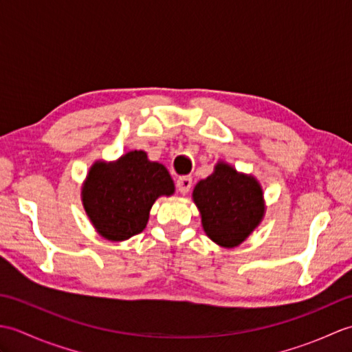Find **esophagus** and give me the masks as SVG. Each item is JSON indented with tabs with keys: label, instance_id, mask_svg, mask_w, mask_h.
<instances>
[{
	"label": "esophagus",
	"instance_id": "esophagus-1",
	"mask_svg": "<svg viewBox=\"0 0 352 352\" xmlns=\"http://www.w3.org/2000/svg\"><path fill=\"white\" fill-rule=\"evenodd\" d=\"M177 190L182 193V195H186L190 189H192V178L190 177H180L175 183Z\"/></svg>",
	"mask_w": 352,
	"mask_h": 352
}]
</instances>
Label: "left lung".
Masks as SVG:
<instances>
[{"label":"left lung","instance_id":"1","mask_svg":"<svg viewBox=\"0 0 352 352\" xmlns=\"http://www.w3.org/2000/svg\"><path fill=\"white\" fill-rule=\"evenodd\" d=\"M193 201L207 236L227 248L242 243L265 212L258 183L223 163L195 186Z\"/></svg>","mask_w":352,"mask_h":352}]
</instances>
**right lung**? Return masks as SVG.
<instances>
[{"instance_id": "add662e5", "label": "right lung", "mask_w": 352, "mask_h": 352, "mask_svg": "<svg viewBox=\"0 0 352 352\" xmlns=\"http://www.w3.org/2000/svg\"><path fill=\"white\" fill-rule=\"evenodd\" d=\"M174 182L166 168L131 151L116 163H95L83 188V204L98 233L125 241L144 231L149 210L160 195H172Z\"/></svg>"}]
</instances>
